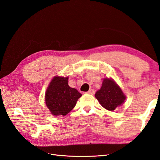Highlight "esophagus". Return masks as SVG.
I'll list each match as a JSON object with an SVG mask.
<instances>
[{
	"instance_id": "34e87169",
	"label": "esophagus",
	"mask_w": 160,
	"mask_h": 160,
	"mask_svg": "<svg viewBox=\"0 0 160 160\" xmlns=\"http://www.w3.org/2000/svg\"><path fill=\"white\" fill-rule=\"evenodd\" d=\"M88 94H91V95H93L95 93V91L93 89H90L88 92H86Z\"/></svg>"
}]
</instances>
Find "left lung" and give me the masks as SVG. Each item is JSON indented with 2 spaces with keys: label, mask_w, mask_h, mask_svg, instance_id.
Wrapping results in <instances>:
<instances>
[{
  "label": "left lung",
  "mask_w": 160,
  "mask_h": 160,
  "mask_svg": "<svg viewBox=\"0 0 160 160\" xmlns=\"http://www.w3.org/2000/svg\"><path fill=\"white\" fill-rule=\"evenodd\" d=\"M95 96L102 107L109 111L115 110L125 99L122 89L110 79H104L102 86L96 92Z\"/></svg>",
  "instance_id": "1"
}]
</instances>
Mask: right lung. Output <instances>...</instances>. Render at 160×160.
Here are the masks:
<instances>
[{
    "label": "right lung",
    "mask_w": 160,
    "mask_h": 160,
    "mask_svg": "<svg viewBox=\"0 0 160 160\" xmlns=\"http://www.w3.org/2000/svg\"><path fill=\"white\" fill-rule=\"evenodd\" d=\"M81 94L68 85V77H55L45 94L47 108L54 115H66L74 108Z\"/></svg>",
    "instance_id": "right-lung-1"
}]
</instances>
